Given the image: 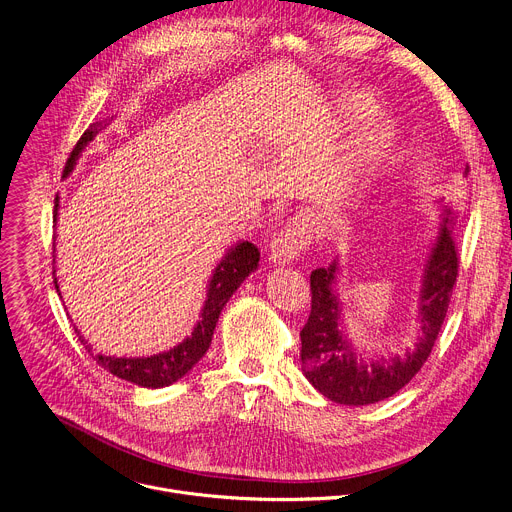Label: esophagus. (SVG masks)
Here are the masks:
<instances>
[{
    "label": "esophagus",
    "instance_id": "34e87169",
    "mask_svg": "<svg viewBox=\"0 0 512 512\" xmlns=\"http://www.w3.org/2000/svg\"><path fill=\"white\" fill-rule=\"evenodd\" d=\"M311 234L305 221H293L282 230L270 244V260L278 266H285L297 260L309 246Z\"/></svg>",
    "mask_w": 512,
    "mask_h": 512
}]
</instances>
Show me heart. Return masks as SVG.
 <instances>
[{
    "instance_id": "obj_1",
    "label": "heart",
    "mask_w": 512,
    "mask_h": 512,
    "mask_svg": "<svg viewBox=\"0 0 512 512\" xmlns=\"http://www.w3.org/2000/svg\"><path fill=\"white\" fill-rule=\"evenodd\" d=\"M376 113V103L364 93H354L344 103V116L348 124H362ZM394 144V126L388 120L372 122L358 138L354 152L346 158L337 175V183L346 193L360 187L372 170L386 156Z\"/></svg>"
}]
</instances>
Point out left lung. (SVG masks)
Masks as SVG:
<instances>
[{
	"mask_svg": "<svg viewBox=\"0 0 512 512\" xmlns=\"http://www.w3.org/2000/svg\"><path fill=\"white\" fill-rule=\"evenodd\" d=\"M441 223L433 238L417 291V335L401 354H368L358 350L344 327V305L335 285L339 260L311 272V315L301 331V362L305 378L329 401L350 407L374 405L399 392L429 358L441 331L449 297L458 276L453 225L458 213L437 199Z\"/></svg>",
	"mask_w": 512,
	"mask_h": 512,
	"instance_id": "1",
	"label": "left lung"
}]
</instances>
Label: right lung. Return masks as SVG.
Returning <instances> with one entry per match:
<instances>
[{
	"label": "right lung",
	"mask_w": 512,
	"mask_h": 512,
	"mask_svg": "<svg viewBox=\"0 0 512 512\" xmlns=\"http://www.w3.org/2000/svg\"><path fill=\"white\" fill-rule=\"evenodd\" d=\"M101 130V122L89 126V130L81 136V140L77 142V146L73 148L65 173L63 177H69L73 173V168L81 156V152L85 150V146L89 142L95 140V136ZM59 195L54 199V223L56 217H59ZM258 260H260V252L252 242H238L234 248H230L225 252V256L221 258V262L215 266L209 285H207V297L203 303V309L199 313V321L193 327L191 335L185 337L183 342L175 348H170L166 352L154 354V356H142V358H118V356H105V354H95L93 360H97V364L111 372L113 376H118L122 380H128L132 384L144 386V388H162V386H170L173 382H177L179 378H183L209 350L211 346V337L217 325V319L221 315V309L225 307V303L232 299V295L238 291V287L248 278V274H252L258 268ZM54 276V289L56 293L61 295L59 291V280H56V270H52ZM81 344L85 346L87 352H91V344H87V339L81 335V331L75 327Z\"/></svg>",
	"instance_id": "right-lung-1"
}]
</instances>
